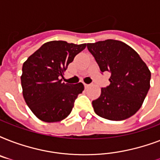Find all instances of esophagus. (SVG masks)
I'll return each mask as SVG.
<instances>
[{"mask_svg": "<svg viewBox=\"0 0 160 160\" xmlns=\"http://www.w3.org/2000/svg\"><path fill=\"white\" fill-rule=\"evenodd\" d=\"M84 85H85V88H89L91 85H87V84H84Z\"/></svg>", "mask_w": 160, "mask_h": 160, "instance_id": "esophagus-1", "label": "esophagus"}]
</instances>
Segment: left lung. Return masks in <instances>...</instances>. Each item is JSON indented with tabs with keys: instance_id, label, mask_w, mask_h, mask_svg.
<instances>
[{
	"instance_id": "1",
	"label": "left lung",
	"mask_w": 160,
	"mask_h": 160,
	"mask_svg": "<svg viewBox=\"0 0 160 160\" xmlns=\"http://www.w3.org/2000/svg\"><path fill=\"white\" fill-rule=\"evenodd\" d=\"M101 72L110 73V84L93 100L94 111L109 120H123L136 113L150 87L151 73L139 54L115 40L88 43Z\"/></svg>"
}]
</instances>
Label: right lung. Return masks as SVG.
Segmentation results:
<instances>
[{
	"instance_id": "1",
	"label": "right lung",
	"mask_w": 160,
	"mask_h": 160,
	"mask_svg": "<svg viewBox=\"0 0 160 160\" xmlns=\"http://www.w3.org/2000/svg\"><path fill=\"white\" fill-rule=\"evenodd\" d=\"M85 47L86 44L49 41L24 62L21 76L22 94L26 105L39 119L54 123L70 114L84 85H70L60 78L75 55Z\"/></svg>"
}]
</instances>
